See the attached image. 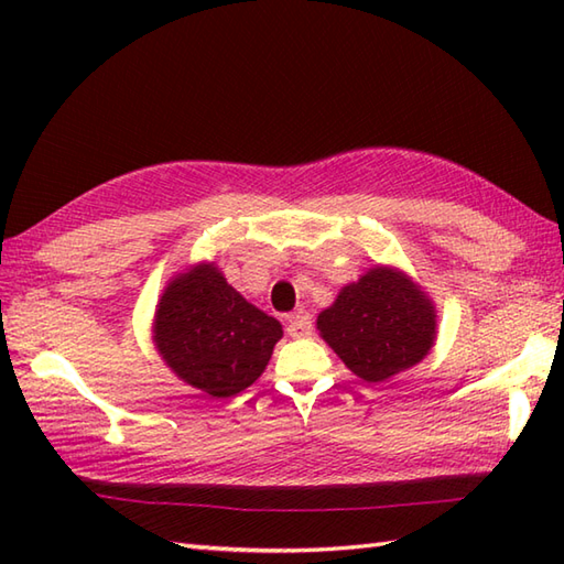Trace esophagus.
<instances>
[{
	"mask_svg": "<svg viewBox=\"0 0 564 564\" xmlns=\"http://www.w3.org/2000/svg\"><path fill=\"white\" fill-rule=\"evenodd\" d=\"M285 332H289L293 339H305L313 334V319H310L307 313H295L289 317V327H285Z\"/></svg>",
	"mask_w": 564,
	"mask_h": 564,
	"instance_id": "34e87169",
	"label": "esophagus"
}]
</instances>
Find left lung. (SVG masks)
Returning <instances> with one entry per match:
<instances>
[{
  "label": "left lung",
  "instance_id": "left-lung-1",
  "mask_svg": "<svg viewBox=\"0 0 564 564\" xmlns=\"http://www.w3.org/2000/svg\"><path fill=\"white\" fill-rule=\"evenodd\" d=\"M317 329L346 368L382 382L416 366L436 339V310L410 275L376 267L344 285Z\"/></svg>",
  "mask_w": 564,
  "mask_h": 564
}]
</instances>
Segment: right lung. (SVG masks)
<instances>
[{"instance_id": "right-lung-1", "label": "right lung", "mask_w": 564, "mask_h": 564, "mask_svg": "<svg viewBox=\"0 0 564 564\" xmlns=\"http://www.w3.org/2000/svg\"><path fill=\"white\" fill-rule=\"evenodd\" d=\"M281 337V322L247 303L215 263L174 275L152 325L164 364L210 398H232L249 388Z\"/></svg>"}]
</instances>
